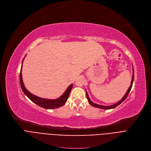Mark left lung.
I'll use <instances>...</instances> for the list:
<instances>
[{"label": "left lung", "instance_id": "left-lung-1", "mask_svg": "<svg viewBox=\"0 0 151 151\" xmlns=\"http://www.w3.org/2000/svg\"><path fill=\"white\" fill-rule=\"evenodd\" d=\"M134 69H133V75H132V81H131V83H130V86L129 88H128L127 91V92L126 93V94H125V95L124 96V97H123L121 100H120L119 101H118L117 103H116V104H114V105H112V106H102V105H99V104H95V103H93L92 101H91V100L90 99V98H89V97H88V94H87V92H86V96H87V99H88V103H89L90 104H91L92 106H93V107H97V108H99V109H114V108L116 107V106H118V105H119L120 104H121L122 102H123V101H124V100H125V99L127 98V96H128V95H129V92H130V90H131L132 87V84H133V82H134Z\"/></svg>", "mask_w": 151, "mask_h": 151}]
</instances>
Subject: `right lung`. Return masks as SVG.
Listing matches in <instances>:
<instances>
[{
	"label": "right lung",
	"mask_w": 151,
	"mask_h": 151,
	"mask_svg": "<svg viewBox=\"0 0 151 151\" xmlns=\"http://www.w3.org/2000/svg\"><path fill=\"white\" fill-rule=\"evenodd\" d=\"M24 58L23 59L24 61ZM22 61V62H23ZM22 67L21 69V72H20V84H21V88L23 92L25 93V95L30 99L31 101H32L33 103H35L36 104L37 106L43 107L46 109H56L58 108L59 107L63 106L65 102L67 101V100L69 96L70 93L71 92V90L73 87V84L70 85L69 87L67 88L65 90V92L64 93V94L60 96L59 98L55 99H45V98H39L37 96H35L33 94H32L29 92H28V90L26 89V88L24 86V83H23V80H22Z\"/></svg>",
	"instance_id": "right-lung-1"
}]
</instances>
